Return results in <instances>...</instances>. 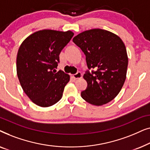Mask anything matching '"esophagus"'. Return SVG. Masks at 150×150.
<instances>
[{
    "label": "esophagus",
    "mask_w": 150,
    "mask_h": 150,
    "mask_svg": "<svg viewBox=\"0 0 150 150\" xmlns=\"http://www.w3.org/2000/svg\"><path fill=\"white\" fill-rule=\"evenodd\" d=\"M71 77H72L73 79H75V80L81 79V78H82V74L81 72H77L76 74L71 75Z\"/></svg>",
    "instance_id": "obj_1"
}]
</instances>
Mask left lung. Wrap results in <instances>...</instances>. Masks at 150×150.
Segmentation results:
<instances>
[{
	"mask_svg": "<svg viewBox=\"0 0 150 150\" xmlns=\"http://www.w3.org/2000/svg\"><path fill=\"white\" fill-rule=\"evenodd\" d=\"M73 42L86 55L88 68L92 73L83 76L87 88L81 97L95 106H102L118 95L126 79L128 58L124 43L108 30L93 28L73 38Z\"/></svg>",
	"mask_w": 150,
	"mask_h": 150,
	"instance_id": "left-lung-1",
	"label": "left lung"
}]
</instances>
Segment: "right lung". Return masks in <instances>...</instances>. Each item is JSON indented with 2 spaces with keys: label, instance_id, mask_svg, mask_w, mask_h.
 <instances>
[{
  "label": "right lung",
  "instance_id": "obj_1",
  "mask_svg": "<svg viewBox=\"0 0 150 150\" xmlns=\"http://www.w3.org/2000/svg\"><path fill=\"white\" fill-rule=\"evenodd\" d=\"M74 35L71 30H38L20 45L16 70L20 85L36 105L48 107L61 99L70 76L57 68L59 54Z\"/></svg>",
  "mask_w": 150,
  "mask_h": 150
}]
</instances>
